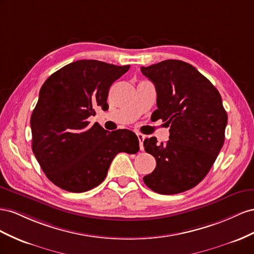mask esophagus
I'll return each instance as SVG.
<instances>
[{
  "label": "esophagus",
  "mask_w": 254,
  "mask_h": 254,
  "mask_svg": "<svg viewBox=\"0 0 254 254\" xmlns=\"http://www.w3.org/2000/svg\"><path fill=\"white\" fill-rule=\"evenodd\" d=\"M137 138H138L139 140V147H140V150H143V140H144V135L140 134V133H137Z\"/></svg>",
  "instance_id": "obj_1"
}]
</instances>
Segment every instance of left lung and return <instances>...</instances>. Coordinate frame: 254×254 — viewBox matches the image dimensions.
I'll list each match as a JSON object with an SVG mask.
<instances>
[{"instance_id":"8db88e82","label":"left lung","mask_w":254,"mask_h":254,"mask_svg":"<svg viewBox=\"0 0 254 254\" xmlns=\"http://www.w3.org/2000/svg\"><path fill=\"white\" fill-rule=\"evenodd\" d=\"M140 70L157 93L152 117L170 127L167 142L158 144L155 137L143 141L144 150L156 159L143 182L162 194L186 191L205 178L223 146L228 115L220 93L182 61L167 60Z\"/></svg>"}]
</instances>
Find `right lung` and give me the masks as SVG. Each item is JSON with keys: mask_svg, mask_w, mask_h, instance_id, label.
Segmentation results:
<instances>
[{"mask_svg": "<svg viewBox=\"0 0 254 254\" xmlns=\"http://www.w3.org/2000/svg\"><path fill=\"white\" fill-rule=\"evenodd\" d=\"M129 66L82 60L48 77L31 117L32 149L47 178L63 190L84 192L106 178L119 152L136 153L137 136L128 129L108 132L87 120L108 106L112 84Z\"/></svg>", "mask_w": 254, "mask_h": 254, "instance_id": "1", "label": "right lung"}]
</instances>
